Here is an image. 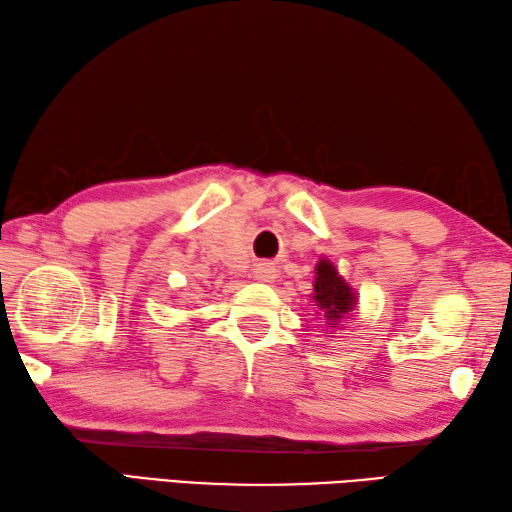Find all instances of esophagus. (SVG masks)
Wrapping results in <instances>:
<instances>
[{"instance_id": "esophagus-1", "label": "esophagus", "mask_w": 512, "mask_h": 512, "mask_svg": "<svg viewBox=\"0 0 512 512\" xmlns=\"http://www.w3.org/2000/svg\"><path fill=\"white\" fill-rule=\"evenodd\" d=\"M256 278L260 280V282H271L276 278V271L271 269L269 265H263V267H258V271H256Z\"/></svg>"}]
</instances>
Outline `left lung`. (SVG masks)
Returning <instances> with one entry per match:
<instances>
[{
    "instance_id": "left-lung-1",
    "label": "left lung",
    "mask_w": 512,
    "mask_h": 512,
    "mask_svg": "<svg viewBox=\"0 0 512 512\" xmlns=\"http://www.w3.org/2000/svg\"><path fill=\"white\" fill-rule=\"evenodd\" d=\"M315 293L313 300L315 306L322 311L326 324L333 328L350 315L357 304V293L348 287V282L339 276V271L331 260L320 258V263L315 267Z\"/></svg>"
}]
</instances>
